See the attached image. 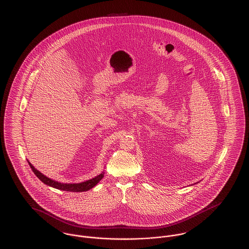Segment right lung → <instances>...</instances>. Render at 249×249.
I'll list each match as a JSON object with an SVG mask.
<instances>
[{
  "label": "right lung",
  "instance_id": "add662e5",
  "mask_svg": "<svg viewBox=\"0 0 249 249\" xmlns=\"http://www.w3.org/2000/svg\"><path fill=\"white\" fill-rule=\"evenodd\" d=\"M28 164L30 166V168L32 169L33 172L36 174V176L38 177V179L44 183L45 185L49 186V187H52V188H55L57 190H60V191H65V192H87L89 190H91L92 188H94L96 186V184L103 178L104 176V172H101L100 174L96 175V177L92 178V179H89L87 181H84V182H81V183H60V182H57L55 181L47 176H45L44 174H42L41 172H38L37 169H35V167L28 161Z\"/></svg>",
  "mask_w": 249,
  "mask_h": 249
}]
</instances>
